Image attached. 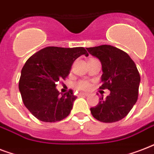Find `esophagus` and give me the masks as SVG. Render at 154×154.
<instances>
[{
	"mask_svg": "<svg viewBox=\"0 0 154 154\" xmlns=\"http://www.w3.org/2000/svg\"><path fill=\"white\" fill-rule=\"evenodd\" d=\"M79 96H89V94H88V93H79V94H78Z\"/></svg>",
	"mask_w": 154,
	"mask_h": 154,
	"instance_id": "esophagus-1",
	"label": "esophagus"
}]
</instances>
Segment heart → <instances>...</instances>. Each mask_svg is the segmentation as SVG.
<instances>
[{"label": "heart", "instance_id": "obj_1", "mask_svg": "<svg viewBox=\"0 0 154 154\" xmlns=\"http://www.w3.org/2000/svg\"><path fill=\"white\" fill-rule=\"evenodd\" d=\"M76 87L80 90H87L90 88V84L87 81H80L76 84Z\"/></svg>", "mask_w": 154, "mask_h": 154}]
</instances>
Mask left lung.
<instances>
[{"instance_id":"8db88e82","label":"left lung","mask_w":154,"mask_h":154,"mask_svg":"<svg viewBox=\"0 0 154 154\" xmlns=\"http://www.w3.org/2000/svg\"><path fill=\"white\" fill-rule=\"evenodd\" d=\"M98 58L102 65V85L100 89H108L110 94L97 106L90 108L94 118L105 123L118 122L134 107L138 97L141 77L135 63L125 52L112 45L86 48Z\"/></svg>"}]
</instances>
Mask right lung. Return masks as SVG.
Instances as JSON below:
<instances>
[{
	"instance_id": "obj_1",
	"label": "right lung",
	"mask_w": 154,
	"mask_h": 154,
	"mask_svg": "<svg viewBox=\"0 0 154 154\" xmlns=\"http://www.w3.org/2000/svg\"><path fill=\"white\" fill-rule=\"evenodd\" d=\"M88 56L83 47L49 46L31 56L21 69L19 90L25 107L40 121L56 122L69 116L76 96L72 89L60 95L57 83L69 76L74 60Z\"/></svg>"
}]
</instances>
